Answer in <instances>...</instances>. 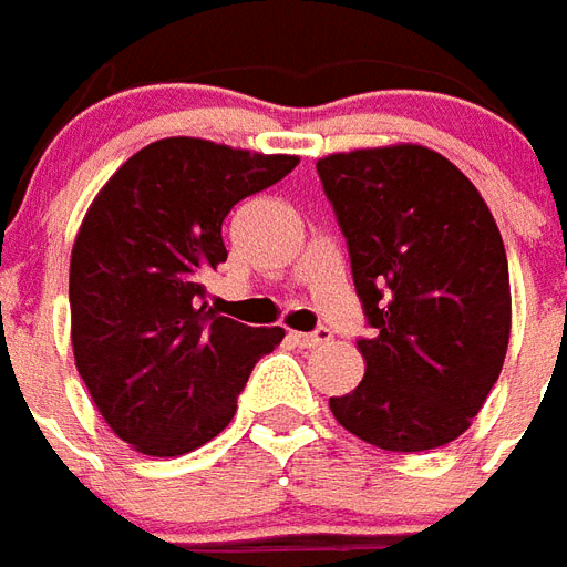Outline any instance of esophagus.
I'll return each instance as SVG.
<instances>
[{"mask_svg": "<svg viewBox=\"0 0 567 567\" xmlns=\"http://www.w3.org/2000/svg\"><path fill=\"white\" fill-rule=\"evenodd\" d=\"M288 339H291V342L300 348H318L321 342H327V339H330V333H327V330H318V333H300V330H288Z\"/></svg>", "mask_w": 567, "mask_h": 567, "instance_id": "1", "label": "esophagus"}]
</instances>
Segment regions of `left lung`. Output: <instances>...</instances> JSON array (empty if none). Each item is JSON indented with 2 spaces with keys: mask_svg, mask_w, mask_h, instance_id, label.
Wrapping results in <instances>:
<instances>
[{
  "mask_svg": "<svg viewBox=\"0 0 567 567\" xmlns=\"http://www.w3.org/2000/svg\"><path fill=\"white\" fill-rule=\"evenodd\" d=\"M372 337L367 372L330 396L348 433L393 454L472 426L511 339L505 243L475 183L442 153L390 144L318 158Z\"/></svg>",
  "mask_w": 567,
  "mask_h": 567,
  "instance_id": "1",
  "label": "left lung"
}]
</instances>
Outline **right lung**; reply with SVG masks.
<instances>
[{
	"mask_svg": "<svg viewBox=\"0 0 567 567\" xmlns=\"http://www.w3.org/2000/svg\"><path fill=\"white\" fill-rule=\"evenodd\" d=\"M297 155L162 137L95 195L74 237L71 348L104 423L146 456H179L225 430L282 327L207 309L204 276L225 264L221 221L279 183Z\"/></svg>",
	"mask_w": 567,
	"mask_h": 567,
	"instance_id": "right-lung-1",
	"label": "right lung"
}]
</instances>
